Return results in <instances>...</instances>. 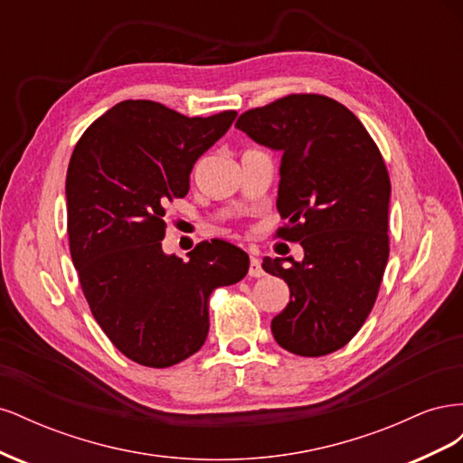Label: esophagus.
I'll list each match as a JSON object with an SVG mask.
<instances>
[{
    "label": "esophagus",
    "instance_id": "1",
    "mask_svg": "<svg viewBox=\"0 0 463 463\" xmlns=\"http://www.w3.org/2000/svg\"><path fill=\"white\" fill-rule=\"evenodd\" d=\"M249 276H250V278H260V276H264V270H262V266H260V260H259L257 257H250Z\"/></svg>",
    "mask_w": 463,
    "mask_h": 463
}]
</instances>
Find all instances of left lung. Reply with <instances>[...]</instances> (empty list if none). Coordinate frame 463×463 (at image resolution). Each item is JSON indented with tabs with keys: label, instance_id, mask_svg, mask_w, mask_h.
Returning <instances> with one entry per match:
<instances>
[{
	"label": "left lung",
	"instance_id": "8db88e82",
	"mask_svg": "<svg viewBox=\"0 0 463 463\" xmlns=\"http://www.w3.org/2000/svg\"><path fill=\"white\" fill-rule=\"evenodd\" d=\"M235 128L282 152L276 206L288 223L278 237L305 250L301 262L262 260L289 286L288 307L272 318L274 338L296 355H328L367 320L388 262L383 154L352 111L322 94H289L249 109Z\"/></svg>",
	"mask_w": 463,
	"mask_h": 463
}]
</instances>
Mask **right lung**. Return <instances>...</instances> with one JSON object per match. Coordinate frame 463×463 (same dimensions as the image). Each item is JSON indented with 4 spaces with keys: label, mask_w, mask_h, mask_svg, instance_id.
<instances>
[{
    "label": "right lung",
    "mask_w": 463,
    "mask_h": 463,
    "mask_svg": "<svg viewBox=\"0 0 463 463\" xmlns=\"http://www.w3.org/2000/svg\"><path fill=\"white\" fill-rule=\"evenodd\" d=\"M237 111L187 118L152 100H125L82 133L65 197L71 259L90 311L119 352L164 369L197 354L208 298L249 270L245 250L203 241L189 260L165 255V206L184 199L189 174L226 135Z\"/></svg>",
    "instance_id": "1"
}]
</instances>
